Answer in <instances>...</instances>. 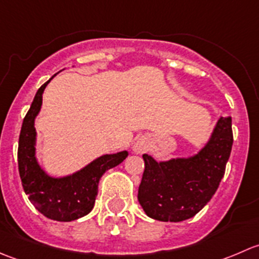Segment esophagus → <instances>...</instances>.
<instances>
[{
	"label": "esophagus",
	"mask_w": 259,
	"mask_h": 259,
	"mask_svg": "<svg viewBox=\"0 0 259 259\" xmlns=\"http://www.w3.org/2000/svg\"><path fill=\"white\" fill-rule=\"evenodd\" d=\"M149 144H150V140H149L146 137H142L139 138L134 144H133V150H134V153L137 154L145 153V151L149 149Z\"/></svg>",
	"instance_id": "obj_1"
}]
</instances>
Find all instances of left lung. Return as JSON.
<instances>
[{"instance_id":"obj_1","label":"left lung","mask_w":259,"mask_h":259,"mask_svg":"<svg viewBox=\"0 0 259 259\" xmlns=\"http://www.w3.org/2000/svg\"><path fill=\"white\" fill-rule=\"evenodd\" d=\"M232 145V117L221 116L208 142L193 155L158 161L144 154L138 200L146 215L177 223L202 210L218 189Z\"/></svg>"}]
</instances>
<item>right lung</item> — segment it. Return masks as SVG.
Returning a JSON list of instances; mask_svg holds the SVG:
<instances>
[{"label":"right lung","instance_id":"1","mask_svg":"<svg viewBox=\"0 0 259 259\" xmlns=\"http://www.w3.org/2000/svg\"><path fill=\"white\" fill-rule=\"evenodd\" d=\"M55 76L38 89L23 119L18 139V171L23 190L36 209L52 221L71 222L93 210L99 180L106 170L122 163L129 153L121 150L104 154L80 170L62 177L51 176L40 165L36 156L35 120L42 106L44 91Z\"/></svg>","mask_w":259,"mask_h":259}]
</instances>
